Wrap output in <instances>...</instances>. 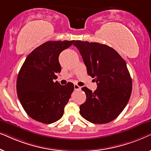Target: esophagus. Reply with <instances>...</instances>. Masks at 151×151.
<instances>
[{
	"label": "esophagus",
	"mask_w": 151,
	"mask_h": 151,
	"mask_svg": "<svg viewBox=\"0 0 151 151\" xmlns=\"http://www.w3.org/2000/svg\"><path fill=\"white\" fill-rule=\"evenodd\" d=\"M80 88H81V87H80V86H78V84H74V89H75L76 91L80 90Z\"/></svg>",
	"instance_id": "1"
}]
</instances>
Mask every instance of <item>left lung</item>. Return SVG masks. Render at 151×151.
<instances>
[{
	"label": "left lung",
	"instance_id": "8db88e82",
	"mask_svg": "<svg viewBox=\"0 0 151 151\" xmlns=\"http://www.w3.org/2000/svg\"><path fill=\"white\" fill-rule=\"evenodd\" d=\"M88 76L95 78L98 88L94 92L86 87L85 102L80 113L94 124H106L115 119L127 106L132 91V79L127 63L108 45L76 40Z\"/></svg>",
	"mask_w": 151,
	"mask_h": 151
}]
</instances>
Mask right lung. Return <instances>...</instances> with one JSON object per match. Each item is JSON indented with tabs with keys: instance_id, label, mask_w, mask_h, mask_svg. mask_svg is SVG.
Returning a JSON list of instances; mask_svg holds the SVG:
<instances>
[{
	"instance_id": "obj_1",
	"label": "right lung",
	"mask_w": 151,
	"mask_h": 151,
	"mask_svg": "<svg viewBox=\"0 0 151 151\" xmlns=\"http://www.w3.org/2000/svg\"><path fill=\"white\" fill-rule=\"evenodd\" d=\"M74 41L43 43L29 53L20 68L16 81L18 97L25 112L35 120L51 124L63 117L74 86L71 82L61 85L53 80L61 71L60 53Z\"/></svg>"
}]
</instances>
